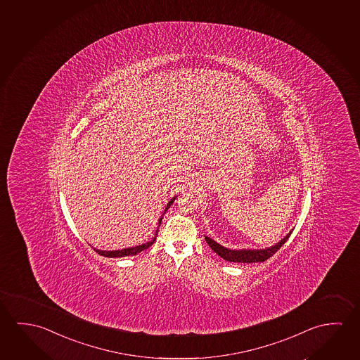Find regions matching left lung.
Masks as SVG:
<instances>
[{
	"mask_svg": "<svg viewBox=\"0 0 360 360\" xmlns=\"http://www.w3.org/2000/svg\"><path fill=\"white\" fill-rule=\"evenodd\" d=\"M291 231L286 235L285 238L280 240L278 244L274 246H270L268 249L263 250H230L224 246L219 245L217 241L205 236L206 243L212 248L214 252H217V255L223 257L226 262L231 263H264L265 260H268L269 257H273L276 251L279 250L281 246L285 244L286 240L289 239Z\"/></svg>",
	"mask_w": 360,
	"mask_h": 360,
	"instance_id": "obj_1",
	"label": "left lung"
}]
</instances>
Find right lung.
I'll use <instances>...</instances> for the list:
<instances>
[{
	"label": "right lung",
	"instance_id": "add662e5",
	"mask_svg": "<svg viewBox=\"0 0 360 360\" xmlns=\"http://www.w3.org/2000/svg\"><path fill=\"white\" fill-rule=\"evenodd\" d=\"M175 201V198H172L170 201H169V204L166 205V210L172 205V202ZM161 220H162V217H160V220H159V226H160ZM158 231H159V229L156 230V235H158ZM156 235L154 236V239L151 240V241H148V243H145V244H141V245L134 246V248H127V249H122V250H115V251H103V250H97L95 249L96 252H98L100 255H103V257H130V255H136L137 252H140V251L145 250V249H148V246L153 245L154 244L155 240H156Z\"/></svg>",
	"mask_w": 360,
	"mask_h": 360
}]
</instances>
